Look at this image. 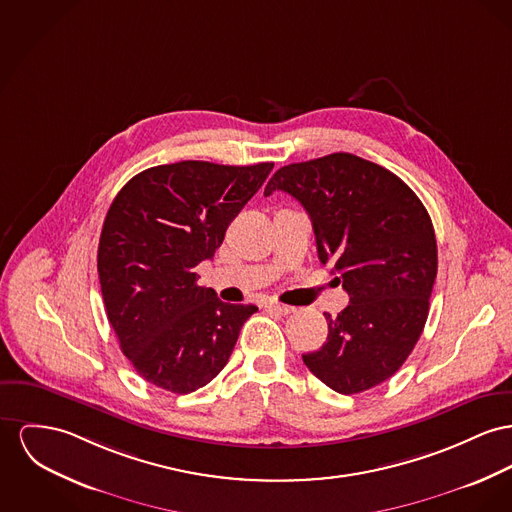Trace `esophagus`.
<instances>
[{
    "label": "esophagus",
    "instance_id": "1",
    "mask_svg": "<svg viewBox=\"0 0 512 512\" xmlns=\"http://www.w3.org/2000/svg\"><path fill=\"white\" fill-rule=\"evenodd\" d=\"M266 308L268 310H272V312H277V314H291V312H295V307H289V305H283V303H275V301H270V303H266Z\"/></svg>",
    "mask_w": 512,
    "mask_h": 512
}]
</instances>
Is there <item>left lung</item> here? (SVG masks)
Here are the masks:
<instances>
[{
	"label": "left lung",
	"mask_w": 512,
	"mask_h": 512,
	"mask_svg": "<svg viewBox=\"0 0 512 512\" xmlns=\"http://www.w3.org/2000/svg\"><path fill=\"white\" fill-rule=\"evenodd\" d=\"M291 194L312 221L318 260L349 295L324 312L328 340L303 355L308 371L340 394L388 380L419 340L437 277L431 217L394 172L351 153L281 167L264 190Z\"/></svg>",
	"instance_id": "left-lung-1"
}]
</instances>
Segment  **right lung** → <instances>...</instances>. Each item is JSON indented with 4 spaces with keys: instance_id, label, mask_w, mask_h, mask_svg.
Instances as JSON below:
<instances>
[{
    "instance_id": "1",
    "label": "right lung",
    "mask_w": 512,
    "mask_h": 512,
    "mask_svg": "<svg viewBox=\"0 0 512 512\" xmlns=\"http://www.w3.org/2000/svg\"><path fill=\"white\" fill-rule=\"evenodd\" d=\"M273 163L180 161L136 174L114 198L97 270L110 326L137 375L190 394L227 365L254 305H229L198 285L225 231Z\"/></svg>"
}]
</instances>
